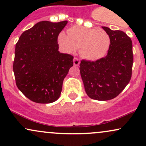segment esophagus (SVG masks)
<instances>
[{
    "mask_svg": "<svg viewBox=\"0 0 146 146\" xmlns=\"http://www.w3.org/2000/svg\"><path fill=\"white\" fill-rule=\"evenodd\" d=\"M73 64H74L75 66H79L80 64V60L78 58H74V59H73Z\"/></svg>",
    "mask_w": 146,
    "mask_h": 146,
    "instance_id": "34e87169",
    "label": "esophagus"
}]
</instances>
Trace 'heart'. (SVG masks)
I'll use <instances>...</instances> for the list:
<instances>
[{"label": "heart", "instance_id": "heart-1", "mask_svg": "<svg viewBox=\"0 0 146 146\" xmlns=\"http://www.w3.org/2000/svg\"><path fill=\"white\" fill-rule=\"evenodd\" d=\"M58 42L66 51L73 53L80 48V53L84 59L96 61L105 57L110 46V38L104 29L73 26L68 28L66 35L61 32Z\"/></svg>", "mask_w": 146, "mask_h": 146}]
</instances>
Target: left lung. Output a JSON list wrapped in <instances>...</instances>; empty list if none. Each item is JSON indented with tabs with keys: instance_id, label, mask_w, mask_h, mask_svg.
<instances>
[{
	"instance_id": "obj_1",
	"label": "left lung",
	"mask_w": 146,
	"mask_h": 146,
	"mask_svg": "<svg viewBox=\"0 0 146 146\" xmlns=\"http://www.w3.org/2000/svg\"><path fill=\"white\" fill-rule=\"evenodd\" d=\"M110 38L108 54L96 61L82 60L80 74L85 91L90 98L106 101L116 98L132 77L133 53L130 37L120 30L102 27Z\"/></svg>"
}]
</instances>
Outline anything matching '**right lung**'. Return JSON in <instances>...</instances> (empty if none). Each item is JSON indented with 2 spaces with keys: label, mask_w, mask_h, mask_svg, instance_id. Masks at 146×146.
<instances>
[{
  "label": "right lung",
  "mask_w": 146,
  "mask_h": 146,
  "mask_svg": "<svg viewBox=\"0 0 146 146\" xmlns=\"http://www.w3.org/2000/svg\"><path fill=\"white\" fill-rule=\"evenodd\" d=\"M68 22L41 21L20 36L13 64L16 86L32 102L49 104L61 94L73 56L58 51V37Z\"/></svg>",
  "instance_id": "1"
}]
</instances>
